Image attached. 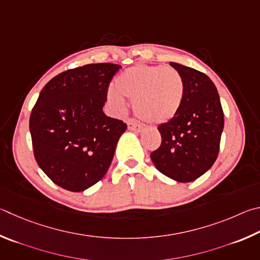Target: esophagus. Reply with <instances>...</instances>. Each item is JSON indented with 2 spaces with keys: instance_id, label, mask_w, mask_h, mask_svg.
Masks as SVG:
<instances>
[{
  "instance_id": "obj_1",
  "label": "esophagus",
  "mask_w": 260,
  "mask_h": 260,
  "mask_svg": "<svg viewBox=\"0 0 260 260\" xmlns=\"http://www.w3.org/2000/svg\"><path fill=\"white\" fill-rule=\"evenodd\" d=\"M126 124H127V129L131 131H136V133H138V131L143 129L142 123H139L137 120H135V118H127Z\"/></svg>"
}]
</instances>
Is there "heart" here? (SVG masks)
I'll return each instance as SVG.
<instances>
[{"instance_id":"1","label":"heart","mask_w":260,"mask_h":260,"mask_svg":"<svg viewBox=\"0 0 260 260\" xmlns=\"http://www.w3.org/2000/svg\"><path fill=\"white\" fill-rule=\"evenodd\" d=\"M134 99V108L142 120L165 123L180 111L185 97L183 76L175 68L138 63L116 76L108 89V98L123 111L125 99Z\"/></svg>"}]
</instances>
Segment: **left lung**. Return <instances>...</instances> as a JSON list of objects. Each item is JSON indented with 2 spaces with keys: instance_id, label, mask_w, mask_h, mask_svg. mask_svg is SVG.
Wrapping results in <instances>:
<instances>
[{
  "instance_id": "obj_1",
  "label": "left lung",
  "mask_w": 260,
  "mask_h": 260,
  "mask_svg": "<svg viewBox=\"0 0 260 260\" xmlns=\"http://www.w3.org/2000/svg\"><path fill=\"white\" fill-rule=\"evenodd\" d=\"M170 65L183 76L185 97L178 114L158 125L162 143L151 158L161 174L189 183L206 174L216 161L224 112L216 85L204 73L177 62Z\"/></svg>"
}]
</instances>
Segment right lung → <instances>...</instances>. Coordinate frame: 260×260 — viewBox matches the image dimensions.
<instances>
[{"label":"right lung","instance_id":"add662e5","mask_svg":"<svg viewBox=\"0 0 260 260\" xmlns=\"http://www.w3.org/2000/svg\"><path fill=\"white\" fill-rule=\"evenodd\" d=\"M121 66L89 63L62 72L41 91L29 117L35 160L54 184L71 192L106 174L126 124L105 115L108 86Z\"/></svg>","mask_w":260,"mask_h":260}]
</instances>
